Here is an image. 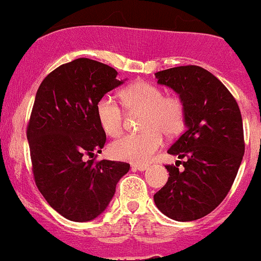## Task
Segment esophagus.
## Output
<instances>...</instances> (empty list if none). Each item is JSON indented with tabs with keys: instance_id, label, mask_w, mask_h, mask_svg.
I'll use <instances>...</instances> for the list:
<instances>
[{
	"instance_id": "obj_1",
	"label": "esophagus",
	"mask_w": 261,
	"mask_h": 261,
	"mask_svg": "<svg viewBox=\"0 0 261 261\" xmlns=\"http://www.w3.org/2000/svg\"><path fill=\"white\" fill-rule=\"evenodd\" d=\"M131 167H133V169H135V171H141V172L146 171V169L149 168L148 164H133Z\"/></svg>"
}]
</instances>
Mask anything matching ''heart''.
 Masks as SVG:
<instances>
[{
    "label": "heart",
    "mask_w": 261,
    "mask_h": 261,
    "mask_svg": "<svg viewBox=\"0 0 261 261\" xmlns=\"http://www.w3.org/2000/svg\"><path fill=\"white\" fill-rule=\"evenodd\" d=\"M122 103L130 112H141L140 134H128L110 145L113 158L134 163H146L163 144V135L174 136L185 123L184 103L177 97H164L158 87L136 82L121 93ZM97 118L100 127L110 136L120 135L123 125V111L116 99L105 95L97 103Z\"/></svg>",
    "instance_id": "obj_1"
}]
</instances>
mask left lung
I'll list each match as a JSON object with an SVG mask.
<instances>
[{"instance_id": "obj_1", "label": "left lung", "mask_w": 261, "mask_h": 261, "mask_svg": "<svg viewBox=\"0 0 261 261\" xmlns=\"http://www.w3.org/2000/svg\"><path fill=\"white\" fill-rule=\"evenodd\" d=\"M155 77L184 103L186 130L168 149L185 159L184 169L166 166L168 181L154 203L168 218L196 221L223 201L236 178L245 153L241 112L229 90L203 67H172Z\"/></svg>"}]
</instances>
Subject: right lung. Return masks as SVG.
<instances>
[{
    "label": "right lung",
    "instance_id": "1",
    "mask_svg": "<svg viewBox=\"0 0 261 261\" xmlns=\"http://www.w3.org/2000/svg\"><path fill=\"white\" fill-rule=\"evenodd\" d=\"M113 67L89 58L61 65L42 82L27 136L33 173L43 198L69 221L89 222L107 209L116 185L130 169L125 162L94 156L106 133L97 118L98 100L122 85Z\"/></svg>",
    "mask_w": 261,
    "mask_h": 261
}]
</instances>
